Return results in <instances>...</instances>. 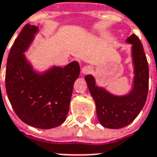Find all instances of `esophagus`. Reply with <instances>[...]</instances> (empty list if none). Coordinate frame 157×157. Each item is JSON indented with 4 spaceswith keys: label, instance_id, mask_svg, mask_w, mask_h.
Returning a JSON list of instances; mask_svg holds the SVG:
<instances>
[{
    "label": "esophagus",
    "instance_id": "esophagus-1",
    "mask_svg": "<svg viewBox=\"0 0 157 157\" xmlns=\"http://www.w3.org/2000/svg\"><path fill=\"white\" fill-rule=\"evenodd\" d=\"M91 71H92V67H91L90 65H86V66H84L81 69V72L85 75H87V74L90 73Z\"/></svg>",
    "mask_w": 157,
    "mask_h": 157
}]
</instances>
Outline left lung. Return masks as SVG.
Instances as JSON below:
<instances>
[{
	"label": "left lung",
	"mask_w": 157,
	"mask_h": 157,
	"mask_svg": "<svg viewBox=\"0 0 157 157\" xmlns=\"http://www.w3.org/2000/svg\"><path fill=\"white\" fill-rule=\"evenodd\" d=\"M126 41L133 45L135 74L134 89L129 94L123 97L112 95L97 87L91 75L85 76L89 90L95 102L98 121L103 126L110 129H120L130 124L143 109L148 93V63L143 45L135 34L127 38Z\"/></svg>",
	"instance_id": "8db88e82"
}]
</instances>
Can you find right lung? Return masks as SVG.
I'll return each instance as SVG.
<instances>
[{
	"instance_id": "1",
	"label": "right lung",
	"mask_w": 157,
	"mask_h": 157,
	"mask_svg": "<svg viewBox=\"0 0 157 157\" xmlns=\"http://www.w3.org/2000/svg\"><path fill=\"white\" fill-rule=\"evenodd\" d=\"M36 31L37 27L26 24L11 47L6 64V93L21 121L39 129H52L66 120L81 68L77 62H72L43 75L35 73L23 52Z\"/></svg>"
}]
</instances>
